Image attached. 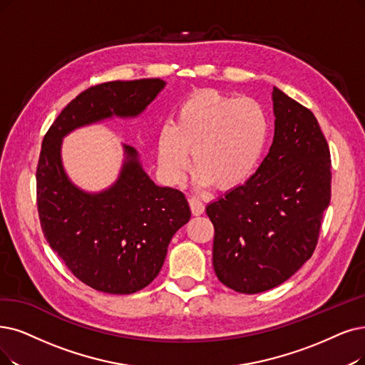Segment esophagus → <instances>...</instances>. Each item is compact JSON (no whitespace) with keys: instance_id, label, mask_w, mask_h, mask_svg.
Returning <instances> with one entry per match:
<instances>
[{"instance_id":"esophagus-1","label":"esophagus","mask_w":365,"mask_h":365,"mask_svg":"<svg viewBox=\"0 0 365 365\" xmlns=\"http://www.w3.org/2000/svg\"><path fill=\"white\" fill-rule=\"evenodd\" d=\"M188 203H190V210L195 215H200V214H203V211H205V203H203L202 199H199L196 196H192L190 199H188Z\"/></svg>"}]
</instances>
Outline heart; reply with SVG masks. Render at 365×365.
I'll return each mask as SVG.
<instances>
[{
	"mask_svg": "<svg viewBox=\"0 0 365 365\" xmlns=\"http://www.w3.org/2000/svg\"><path fill=\"white\" fill-rule=\"evenodd\" d=\"M269 136L267 110L257 100L215 90L188 96L157 135L162 178L178 185L192 163L197 185L233 188L256 172Z\"/></svg>",
	"mask_w": 365,
	"mask_h": 365,
	"instance_id": "1",
	"label": "heart"
}]
</instances>
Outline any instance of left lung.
<instances>
[{"label": "left lung", "instance_id": "obj_1", "mask_svg": "<svg viewBox=\"0 0 365 365\" xmlns=\"http://www.w3.org/2000/svg\"><path fill=\"white\" fill-rule=\"evenodd\" d=\"M272 106L268 155L207 207L217 279L249 295L282 284L312 257L331 200L329 147L313 112L279 88Z\"/></svg>", "mask_w": 365, "mask_h": 365}]
</instances>
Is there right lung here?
<instances>
[{"instance_id":"obj_1","label":"right lung","mask_w":365,"mask_h":365,"mask_svg":"<svg viewBox=\"0 0 365 365\" xmlns=\"http://www.w3.org/2000/svg\"><path fill=\"white\" fill-rule=\"evenodd\" d=\"M165 85L139 79L91 86L70 101L43 138L36 173L43 233L73 275L100 292L128 295L148 286L192 212L182 192L154 184L128 145L113 185L100 193L81 190L64 170L63 138L112 116L140 115Z\"/></svg>"}]
</instances>
